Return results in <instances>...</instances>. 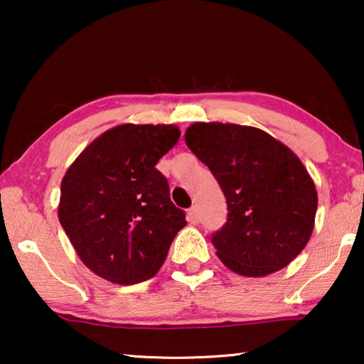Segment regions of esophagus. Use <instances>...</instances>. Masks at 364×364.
I'll return each instance as SVG.
<instances>
[{
  "mask_svg": "<svg viewBox=\"0 0 364 364\" xmlns=\"http://www.w3.org/2000/svg\"><path fill=\"white\" fill-rule=\"evenodd\" d=\"M187 215H188V222H191V223H198V210H197L196 205L188 208Z\"/></svg>",
  "mask_w": 364,
  "mask_h": 364,
  "instance_id": "obj_1",
  "label": "esophagus"
}]
</instances>
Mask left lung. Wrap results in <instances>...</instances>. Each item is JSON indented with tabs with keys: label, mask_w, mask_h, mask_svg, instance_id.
<instances>
[{
	"label": "left lung",
	"mask_w": 364,
	"mask_h": 364,
	"mask_svg": "<svg viewBox=\"0 0 364 364\" xmlns=\"http://www.w3.org/2000/svg\"><path fill=\"white\" fill-rule=\"evenodd\" d=\"M186 144L227 198V222L212 233L223 265L243 277L287 267L310 240L318 205L300 159L270 134L237 124H192Z\"/></svg>",
	"instance_id": "1"
}]
</instances>
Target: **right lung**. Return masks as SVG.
<instances>
[{"instance_id":"add662e5","label":"right lung","mask_w":364,"mask_h":364,"mask_svg":"<svg viewBox=\"0 0 364 364\" xmlns=\"http://www.w3.org/2000/svg\"><path fill=\"white\" fill-rule=\"evenodd\" d=\"M176 126L122 124L84 149L61 182L59 222L84 265L119 285L156 275L186 212L156 164L176 146Z\"/></svg>"}]
</instances>
